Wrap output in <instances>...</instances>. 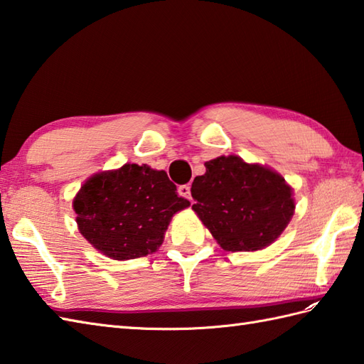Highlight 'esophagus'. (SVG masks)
<instances>
[{
  "label": "esophagus",
  "instance_id": "1",
  "mask_svg": "<svg viewBox=\"0 0 364 364\" xmlns=\"http://www.w3.org/2000/svg\"><path fill=\"white\" fill-rule=\"evenodd\" d=\"M178 194H180L184 198L191 200L192 197H191V186H189V184H183V186L178 188Z\"/></svg>",
  "mask_w": 364,
  "mask_h": 364
}]
</instances>
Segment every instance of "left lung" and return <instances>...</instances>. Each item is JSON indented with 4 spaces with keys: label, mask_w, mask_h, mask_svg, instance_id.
I'll list each match as a JSON object with an SVG mask.
<instances>
[{
    "label": "left lung",
    "mask_w": 364,
    "mask_h": 364,
    "mask_svg": "<svg viewBox=\"0 0 364 364\" xmlns=\"http://www.w3.org/2000/svg\"><path fill=\"white\" fill-rule=\"evenodd\" d=\"M205 167L192 183V210L223 250H261L280 237L296 210L292 188L280 173L235 154Z\"/></svg>",
    "instance_id": "1"
}]
</instances>
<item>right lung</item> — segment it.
<instances>
[{
	"label": "right lung",
	"mask_w": 364,
	"mask_h": 364,
	"mask_svg": "<svg viewBox=\"0 0 364 364\" xmlns=\"http://www.w3.org/2000/svg\"><path fill=\"white\" fill-rule=\"evenodd\" d=\"M189 205L164 170L146 164L95 173L73 198L80 233L119 261L156 252L173 214Z\"/></svg>",
	"instance_id": "add662e5"
}]
</instances>
